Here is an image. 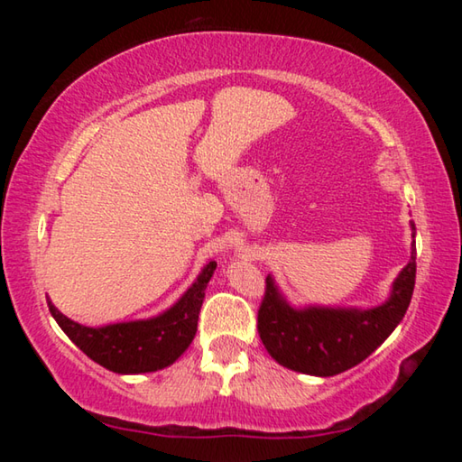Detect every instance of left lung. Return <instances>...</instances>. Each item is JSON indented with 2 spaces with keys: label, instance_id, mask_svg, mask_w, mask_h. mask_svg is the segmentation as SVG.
<instances>
[{
  "label": "left lung",
  "instance_id": "8db88e82",
  "mask_svg": "<svg viewBox=\"0 0 462 462\" xmlns=\"http://www.w3.org/2000/svg\"><path fill=\"white\" fill-rule=\"evenodd\" d=\"M411 230L413 224H411ZM416 245V242H413ZM416 285V248L393 281L385 303L369 310L356 308H293L267 277L259 308V334L269 355L287 369L332 377L353 369L402 322Z\"/></svg>",
  "mask_w": 462,
  "mask_h": 462
}]
</instances>
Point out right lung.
<instances>
[{"instance_id":"right-lung-1","label":"right lung","mask_w":462,"mask_h":462,"mask_svg":"<svg viewBox=\"0 0 462 462\" xmlns=\"http://www.w3.org/2000/svg\"><path fill=\"white\" fill-rule=\"evenodd\" d=\"M216 271L209 261L173 308L136 322L107 324L99 328L81 326L62 316L49 301L52 318L60 330L79 346L91 361L120 374L152 373L173 365L189 346L198 332L199 310L206 287Z\"/></svg>"}]
</instances>
